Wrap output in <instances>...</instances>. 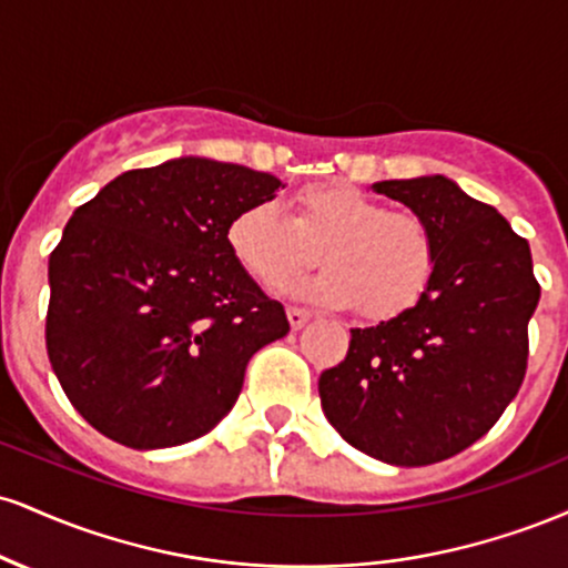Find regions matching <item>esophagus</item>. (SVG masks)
I'll return each instance as SVG.
<instances>
[{
	"instance_id": "34e87169",
	"label": "esophagus",
	"mask_w": 568,
	"mask_h": 568,
	"mask_svg": "<svg viewBox=\"0 0 568 568\" xmlns=\"http://www.w3.org/2000/svg\"><path fill=\"white\" fill-rule=\"evenodd\" d=\"M312 321V310H302V306H288V323L293 331L304 328Z\"/></svg>"
}]
</instances>
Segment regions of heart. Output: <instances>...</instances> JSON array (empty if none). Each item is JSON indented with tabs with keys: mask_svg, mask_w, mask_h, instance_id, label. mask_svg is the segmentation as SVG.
<instances>
[{
	"mask_svg": "<svg viewBox=\"0 0 568 568\" xmlns=\"http://www.w3.org/2000/svg\"><path fill=\"white\" fill-rule=\"evenodd\" d=\"M232 258L264 288L280 285L317 258L315 277L288 293L355 306L389 321L416 306L435 277V237L416 213L389 211L344 181H323L291 197V219L272 202H251L226 224Z\"/></svg>",
	"mask_w": 568,
	"mask_h": 568,
	"instance_id": "b5f03b06",
	"label": "heart"
}]
</instances>
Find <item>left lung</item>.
<instances>
[{"label":"left lung","instance_id":"left-lung-1","mask_svg":"<svg viewBox=\"0 0 568 568\" xmlns=\"http://www.w3.org/2000/svg\"><path fill=\"white\" fill-rule=\"evenodd\" d=\"M374 192L429 226L435 277L408 312L352 328L347 357L323 371L317 389L357 452L397 467L435 465L484 438L518 395L539 283L529 243L446 175L379 181Z\"/></svg>","mask_w":568,"mask_h":568}]
</instances>
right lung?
Wrapping results in <instances>:
<instances>
[{
    "label": "right lung",
    "mask_w": 568,
    "mask_h": 568,
    "mask_svg": "<svg viewBox=\"0 0 568 568\" xmlns=\"http://www.w3.org/2000/svg\"><path fill=\"white\" fill-rule=\"evenodd\" d=\"M283 181L205 158L109 181L50 253L44 342L63 393L130 448L189 443L230 414L245 366L291 331L232 258L226 224Z\"/></svg>",
    "instance_id": "obj_1"
}]
</instances>
